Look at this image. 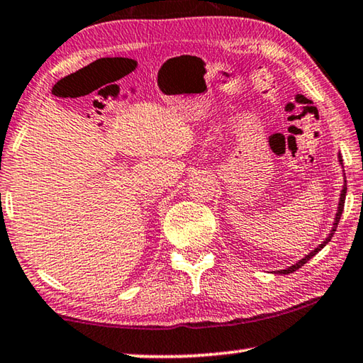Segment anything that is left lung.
<instances>
[{
    "mask_svg": "<svg viewBox=\"0 0 363 363\" xmlns=\"http://www.w3.org/2000/svg\"><path fill=\"white\" fill-rule=\"evenodd\" d=\"M337 162L341 164V167H342V157H341V154H337ZM344 177V183H342V189H341V194H340V204H337V211H336V217H335V222H333V227H331V231L328 233V236H326V240L322 242V245H318L315 249H313L312 252H308L306 257H302L299 262H296L294 265H291V267H288V269H284V270H277V273H281V275H288V273H293V272H296L298 269H301L302 265H304L306 262H308V260H311L313 255H315L317 252H320L322 251V249L328 245V242L331 241V238H333V235H335V231H336V228H337V223H340V218H341V213H342V211H344V201H346V191H347V182H346V174H342Z\"/></svg>",
    "mask_w": 363,
    "mask_h": 363,
    "instance_id": "1",
    "label": "left lung"
}]
</instances>
